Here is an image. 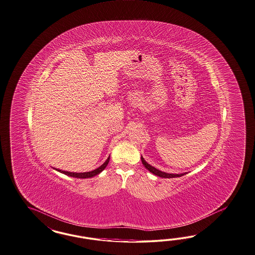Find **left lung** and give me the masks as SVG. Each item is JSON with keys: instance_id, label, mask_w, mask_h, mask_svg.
<instances>
[{"instance_id": "left-lung-1", "label": "left lung", "mask_w": 255, "mask_h": 255, "mask_svg": "<svg viewBox=\"0 0 255 255\" xmlns=\"http://www.w3.org/2000/svg\"><path fill=\"white\" fill-rule=\"evenodd\" d=\"M141 161H142V164L144 165V167H146L149 171H150L151 173H153L154 175L159 176V177H162V178H175V177H181V176H184L185 173H182V174H172V173H166V172H163L161 170H159L157 168H155L154 167H151L149 164H148L144 158L141 156Z\"/></svg>"}]
</instances>
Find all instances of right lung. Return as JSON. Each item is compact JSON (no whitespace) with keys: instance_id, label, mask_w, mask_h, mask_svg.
Returning a JSON list of instances; mask_svg holds the SVG:
<instances>
[{"instance_id":"obj_1","label":"right lung","mask_w":255,"mask_h":255,"mask_svg":"<svg viewBox=\"0 0 255 255\" xmlns=\"http://www.w3.org/2000/svg\"><path fill=\"white\" fill-rule=\"evenodd\" d=\"M109 159L110 156L108 158L106 159V162L101 166V167H98L96 169L92 170V171H88V172H81V173H77V172H70V171H65V170H61V169H57L55 168V170L64 173L66 175L70 176V177H74V178H80V179H85V178H91V177H94V176L98 175L99 173H101L105 168H106L107 164L109 163Z\"/></svg>"}]
</instances>
